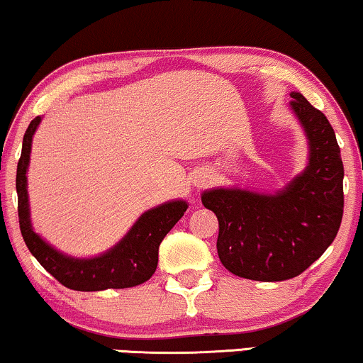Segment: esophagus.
I'll use <instances>...</instances> for the list:
<instances>
[{
    "instance_id": "34e87169",
    "label": "esophagus",
    "mask_w": 363,
    "mask_h": 363,
    "mask_svg": "<svg viewBox=\"0 0 363 363\" xmlns=\"http://www.w3.org/2000/svg\"><path fill=\"white\" fill-rule=\"evenodd\" d=\"M210 177H212V174H210L208 172L196 173V177H195V180H194V185L195 186H205L210 182Z\"/></svg>"
}]
</instances>
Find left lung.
<instances>
[{"label": "left lung", "mask_w": 363, "mask_h": 363, "mask_svg": "<svg viewBox=\"0 0 363 363\" xmlns=\"http://www.w3.org/2000/svg\"><path fill=\"white\" fill-rule=\"evenodd\" d=\"M291 111L305 129L308 167L276 194L213 189L202 194L218 218L217 252L232 274L284 281L306 271L328 249L343 217V163L332 124L299 92Z\"/></svg>", "instance_id": "8db88e82"}]
</instances>
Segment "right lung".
I'll return each mask as SVG.
<instances>
[{"mask_svg":"<svg viewBox=\"0 0 363 363\" xmlns=\"http://www.w3.org/2000/svg\"><path fill=\"white\" fill-rule=\"evenodd\" d=\"M42 118L30 123L23 136L21 156L16 168L18 217L23 240L35 259L65 288L75 291L123 289L143 284L155 274L158 266V249L164 235L183 217L189 205L183 200L167 202L138 218L136 223L113 249L101 256L77 259L53 249L33 230L30 220L26 172H28L31 140Z\"/></svg>","mask_w":363,"mask_h":363,"instance_id":"add662e5","label":"right lung"}]
</instances>
